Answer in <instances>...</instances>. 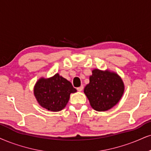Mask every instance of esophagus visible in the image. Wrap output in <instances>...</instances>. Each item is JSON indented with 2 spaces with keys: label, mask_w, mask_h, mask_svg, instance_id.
Returning a JSON list of instances; mask_svg holds the SVG:
<instances>
[{
  "label": "esophagus",
  "mask_w": 151,
  "mask_h": 151,
  "mask_svg": "<svg viewBox=\"0 0 151 151\" xmlns=\"http://www.w3.org/2000/svg\"><path fill=\"white\" fill-rule=\"evenodd\" d=\"M83 88H84V87H83V85H81V87H78V88H77V90H78V91H79V92H81V91H83Z\"/></svg>",
  "instance_id": "1"
}]
</instances>
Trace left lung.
Wrapping results in <instances>:
<instances>
[{
	"mask_svg": "<svg viewBox=\"0 0 151 151\" xmlns=\"http://www.w3.org/2000/svg\"><path fill=\"white\" fill-rule=\"evenodd\" d=\"M124 90L123 81L116 73L94 69L84 92L92 109L106 111L118 103Z\"/></svg>",
	"mask_w": 151,
	"mask_h": 151,
	"instance_id": "8db88e82",
	"label": "left lung"
}]
</instances>
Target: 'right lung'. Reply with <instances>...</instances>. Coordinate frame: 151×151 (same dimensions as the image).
<instances>
[{
  "mask_svg": "<svg viewBox=\"0 0 151 151\" xmlns=\"http://www.w3.org/2000/svg\"><path fill=\"white\" fill-rule=\"evenodd\" d=\"M76 92L71 83L59 73L49 78H40L33 89L38 103L44 109L54 112L64 109L70 94Z\"/></svg>",
  "mask_w": 151,
  "mask_h": 151,
  "instance_id": "1",
  "label": "right lung"
}]
</instances>
